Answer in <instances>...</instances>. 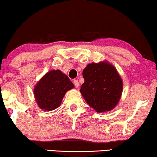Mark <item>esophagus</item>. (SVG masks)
I'll return each instance as SVG.
<instances>
[{
	"instance_id": "34e87169",
	"label": "esophagus",
	"mask_w": 157,
	"mask_h": 157,
	"mask_svg": "<svg viewBox=\"0 0 157 157\" xmlns=\"http://www.w3.org/2000/svg\"><path fill=\"white\" fill-rule=\"evenodd\" d=\"M73 83H74V85H75V86H76V87H78L79 86V82H78V80H77V79H74L73 80Z\"/></svg>"
}]
</instances>
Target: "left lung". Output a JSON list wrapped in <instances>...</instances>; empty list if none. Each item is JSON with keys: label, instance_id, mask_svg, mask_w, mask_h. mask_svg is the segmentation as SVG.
Segmentation results:
<instances>
[{"label": "left lung", "instance_id": "8db88e82", "mask_svg": "<svg viewBox=\"0 0 157 157\" xmlns=\"http://www.w3.org/2000/svg\"><path fill=\"white\" fill-rule=\"evenodd\" d=\"M85 82L80 92L86 103L97 112L111 111L116 106L123 90L120 75L108 63L87 65L82 72Z\"/></svg>", "mask_w": 157, "mask_h": 157}]
</instances>
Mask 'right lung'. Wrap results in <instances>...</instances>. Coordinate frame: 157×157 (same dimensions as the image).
<instances>
[{
	"mask_svg": "<svg viewBox=\"0 0 157 157\" xmlns=\"http://www.w3.org/2000/svg\"><path fill=\"white\" fill-rule=\"evenodd\" d=\"M74 87L68 77L60 71H51L46 73L34 87L37 104L41 109L52 111L61 104L67 91Z\"/></svg>",
	"mask_w": 157,
	"mask_h": 157,
	"instance_id": "obj_1",
	"label": "right lung"
}]
</instances>
